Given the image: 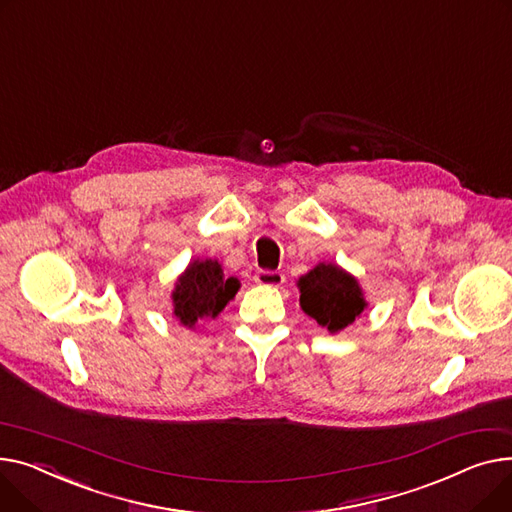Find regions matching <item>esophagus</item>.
<instances>
[{"mask_svg": "<svg viewBox=\"0 0 512 512\" xmlns=\"http://www.w3.org/2000/svg\"><path fill=\"white\" fill-rule=\"evenodd\" d=\"M254 281L264 287H281L285 283V275L279 270H258Z\"/></svg>", "mask_w": 512, "mask_h": 512, "instance_id": "34e87169", "label": "esophagus"}]
</instances>
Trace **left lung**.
Masks as SVG:
<instances>
[{
    "instance_id": "1",
    "label": "left lung",
    "mask_w": 512,
    "mask_h": 512,
    "mask_svg": "<svg viewBox=\"0 0 512 512\" xmlns=\"http://www.w3.org/2000/svg\"><path fill=\"white\" fill-rule=\"evenodd\" d=\"M299 306L330 335L341 333L368 308L359 281L333 262H318L297 279Z\"/></svg>"
}]
</instances>
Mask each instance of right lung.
I'll return each instance as SVG.
<instances>
[{
	"label": "right lung",
	"mask_w": 512,
	"mask_h": 512,
	"mask_svg": "<svg viewBox=\"0 0 512 512\" xmlns=\"http://www.w3.org/2000/svg\"><path fill=\"white\" fill-rule=\"evenodd\" d=\"M239 279L225 277L223 264L213 258L192 260L171 291L173 316L188 328L217 318L239 291Z\"/></svg>",
	"instance_id": "right-lung-1"
}]
</instances>
